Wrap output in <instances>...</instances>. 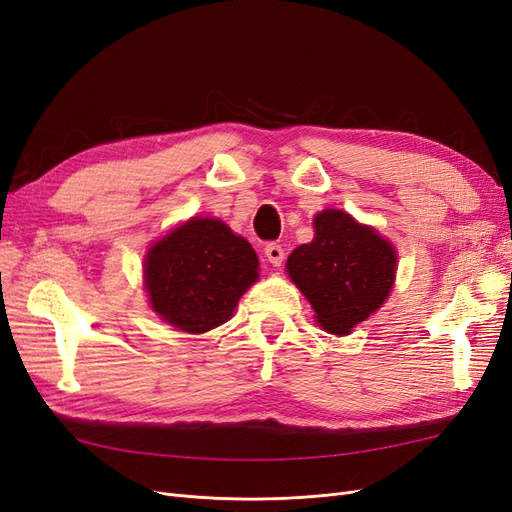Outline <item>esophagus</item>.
<instances>
[{
  "instance_id": "34e87169",
  "label": "esophagus",
  "mask_w": 512,
  "mask_h": 512,
  "mask_svg": "<svg viewBox=\"0 0 512 512\" xmlns=\"http://www.w3.org/2000/svg\"><path fill=\"white\" fill-rule=\"evenodd\" d=\"M265 256L273 267H282L286 254H284V247L280 243H267L265 245Z\"/></svg>"
}]
</instances>
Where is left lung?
<instances>
[{
	"label": "left lung",
	"mask_w": 512,
	"mask_h": 512,
	"mask_svg": "<svg viewBox=\"0 0 512 512\" xmlns=\"http://www.w3.org/2000/svg\"><path fill=\"white\" fill-rule=\"evenodd\" d=\"M314 232L288 256L286 271L312 303L320 327L346 335L389 297L397 252L378 230L339 209L320 211Z\"/></svg>",
	"instance_id": "left-lung-1"
}]
</instances>
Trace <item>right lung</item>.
I'll use <instances>...</instances> for the list:
<instances>
[{
    "label": "right lung",
    "instance_id": "obj_1",
    "mask_svg": "<svg viewBox=\"0 0 512 512\" xmlns=\"http://www.w3.org/2000/svg\"><path fill=\"white\" fill-rule=\"evenodd\" d=\"M256 280L252 245L213 218L173 228L145 258L151 309L170 327L194 335L224 324Z\"/></svg>",
    "mask_w": 512,
    "mask_h": 512
}]
</instances>
